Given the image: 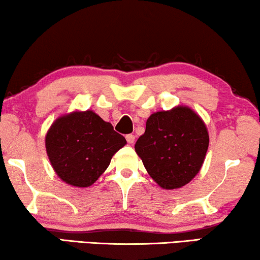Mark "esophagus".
I'll return each mask as SVG.
<instances>
[{
	"mask_svg": "<svg viewBox=\"0 0 260 260\" xmlns=\"http://www.w3.org/2000/svg\"><path fill=\"white\" fill-rule=\"evenodd\" d=\"M125 138H126V142H127V143H129V144H133L134 142H135V136H134L133 134H129V135H126Z\"/></svg>",
	"mask_w": 260,
	"mask_h": 260,
	"instance_id": "obj_1",
	"label": "esophagus"
}]
</instances>
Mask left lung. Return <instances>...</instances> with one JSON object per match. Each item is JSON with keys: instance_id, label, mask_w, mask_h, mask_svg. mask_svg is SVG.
Segmentation results:
<instances>
[{"instance_id": "obj_1", "label": "left lung", "mask_w": 260, "mask_h": 260, "mask_svg": "<svg viewBox=\"0 0 260 260\" xmlns=\"http://www.w3.org/2000/svg\"><path fill=\"white\" fill-rule=\"evenodd\" d=\"M209 136L202 119L187 106L149 117L135 150L152 179L162 188L187 184L200 170Z\"/></svg>"}]
</instances>
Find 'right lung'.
<instances>
[{"label":"right lung","mask_w":260,"mask_h":260,"mask_svg":"<svg viewBox=\"0 0 260 260\" xmlns=\"http://www.w3.org/2000/svg\"><path fill=\"white\" fill-rule=\"evenodd\" d=\"M125 144V138L93 111L59 117L46 136V150L53 169L74 187L94 183L112 156Z\"/></svg>","instance_id":"add662e5"}]
</instances>
